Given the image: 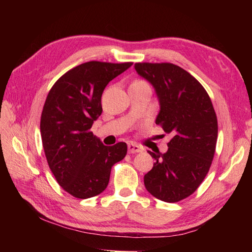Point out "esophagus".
<instances>
[{"instance_id":"esophagus-1","label":"esophagus","mask_w":252,"mask_h":252,"mask_svg":"<svg viewBox=\"0 0 252 252\" xmlns=\"http://www.w3.org/2000/svg\"><path fill=\"white\" fill-rule=\"evenodd\" d=\"M127 151H129V153L131 154H135V153H142L144 151V148L141 147L140 145H137V144L131 142L127 144Z\"/></svg>"}]
</instances>
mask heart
<instances>
[{
  "label": "heart",
  "instance_id": "obj_1",
  "mask_svg": "<svg viewBox=\"0 0 252 252\" xmlns=\"http://www.w3.org/2000/svg\"><path fill=\"white\" fill-rule=\"evenodd\" d=\"M134 82H141V81H134Z\"/></svg>",
  "mask_w": 252,
  "mask_h": 252
}]
</instances>
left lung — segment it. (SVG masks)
<instances>
[{"mask_svg": "<svg viewBox=\"0 0 252 252\" xmlns=\"http://www.w3.org/2000/svg\"><path fill=\"white\" fill-rule=\"evenodd\" d=\"M134 68L156 91V125L173 135L167 153L148 152L155 163L144 184L158 199L178 202L199 187L210 169L218 138L216 111L207 91L183 68L170 63H136Z\"/></svg>", "mask_w": 252, "mask_h": 252, "instance_id": "left-lung-1", "label": "left lung"}]
</instances>
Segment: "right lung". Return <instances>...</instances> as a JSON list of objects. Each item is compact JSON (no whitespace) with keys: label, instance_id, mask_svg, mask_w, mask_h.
<instances>
[{"label":"right lung","instance_id":"obj_1","mask_svg":"<svg viewBox=\"0 0 252 252\" xmlns=\"http://www.w3.org/2000/svg\"><path fill=\"white\" fill-rule=\"evenodd\" d=\"M133 63L88 62L67 71L50 90L41 115L45 157L57 183L80 199L99 195L111 167L126 157V143L105 146L91 127L101 115V94Z\"/></svg>","mask_w":252,"mask_h":252}]
</instances>
